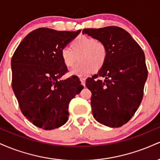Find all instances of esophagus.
I'll return each mask as SVG.
<instances>
[{
	"label": "esophagus",
	"mask_w": 160,
	"mask_h": 160,
	"mask_svg": "<svg viewBox=\"0 0 160 160\" xmlns=\"http://www.w3.org/2000/svg\"><path fill=\"white\" fill-rule=\"evenodd\" d=\"M80 81H81V84H82V85L83 86H85L86 78H80Z\"/></svg>",
	"instance_id": "34e87169"
}]
</instances>
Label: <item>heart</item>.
Instances as JSON below:
<instances>
[{
	"instance_id": "b5f03b06",
	"label": "heart",
	"mask_w": 160,
	"mask_h": 160,
	"mask_svg": "<svg viewBox=\"0 0 160 160\" xmlns=\"http://www.w3.org/2000/svg\"><path fill=\"white\" fill-rule=\"evenodd\" d=\"M80 63L71 71V74L82 76L91 72H98L105 65L108 49L104 42L94 38L79 36L71 41L69 49L61 52L62 63L68 68H72L78 60Z\"/></svg>"
}]
</instances>
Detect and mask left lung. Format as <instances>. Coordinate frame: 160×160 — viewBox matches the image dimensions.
I'll return each instance as SVG.
<instances>
[{"instance_id": "left-lung-1", "label": "left lung", "mask_w": 160, "mask_h": 160, "mask_svg": "<svg viewBox=\"0 0 160 160\" xmlns=\"http://www.w3.org/2000/svg\"><path fill=\"white\" fill-rule=\"evenodd\" d=\"M84 34L104 42L108 49L103 68L86 81L92 92L93 117L104 126L120 127L133 117L142 101L148 74L144 53L122 28H85ZM98 76L105 80H97Z\"/></svg>"}]
</instances>
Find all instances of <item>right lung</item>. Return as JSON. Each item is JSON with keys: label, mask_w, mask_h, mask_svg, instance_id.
I'll list each match as a JSON object with an SVG mask.
<instances>
[{"label": "right lung", "mask_w": 160, "mask_h": 160, "mask_svg": "<svg viewBox=\"0 0 160 160\" xmlns=\"http://www.w3.org/2000/svg\"><path fill=\"white\" fill-rule=\"evenodd\" d=\"M80 32L40 28L24 38L12 57V87L20 110L40 128L65 124L70 102L83 89L77 76L59 80L68 71L62 50Z\"/></svg>", "instance_id": "obj_1"}]
</instances>
